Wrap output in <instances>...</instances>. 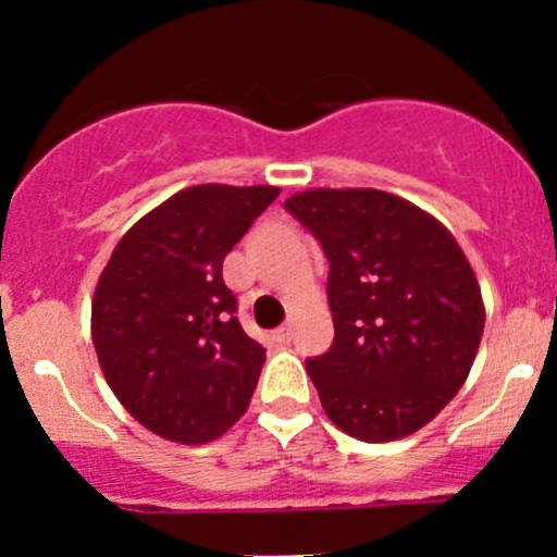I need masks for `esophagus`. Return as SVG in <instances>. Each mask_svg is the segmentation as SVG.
Listing matches in <instances>:
<instances>
[{"label": "esophagus", "mask_w": 557, "mask_h": 557, "mask_svg": "<svg viewBox=\"0 0 557 557\" xmlns=\"http://www.w3.org/2000/svg\"><path fill=\"white\" fill-rule=\"evenodd\" d=\"M272 336H274V342H280V344H288L290 338H294V327H290V325H283V327H277V331H274Z\"/></svg>", "instance_id": "34e87169"}]
</instances>
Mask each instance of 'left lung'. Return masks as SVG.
<instances>
[{"instance_id":"8db88e82","label":"left lung","mask_w":557,"mask_h":557,"mask_svg":"<svg viewBox=\"0 0 557 557\" xmlns=\"http://www.w3.org/2000/svg\"><path fill=\"white\" fill-rule=\"evenodd\" d=\"M285 210L323 245L331 349L309 357L327 419L366 443L421 430L461 389L485 325L470 261L446 226L379 189H309Z\"/></svg>"}]
</instances>
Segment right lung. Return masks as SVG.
Instances as JSON below:
<instances>
[{"instance_id": "1", "label": "right lung", "mask_w": 557, "mask_h": 557, "mask_svg": "<svg viewBox=\"0 0 557 557\" xmlns=\"http://www.w3.org/2000/svg\"><path fill=\"white\" fill-rule=\"evenodd\" d=\"M277 186L200 184L116 243L92 296V344L116 400L154 435L200 446L245 413L267 349L234 318L226 253Z\"/></svg>"}]
</instances>
